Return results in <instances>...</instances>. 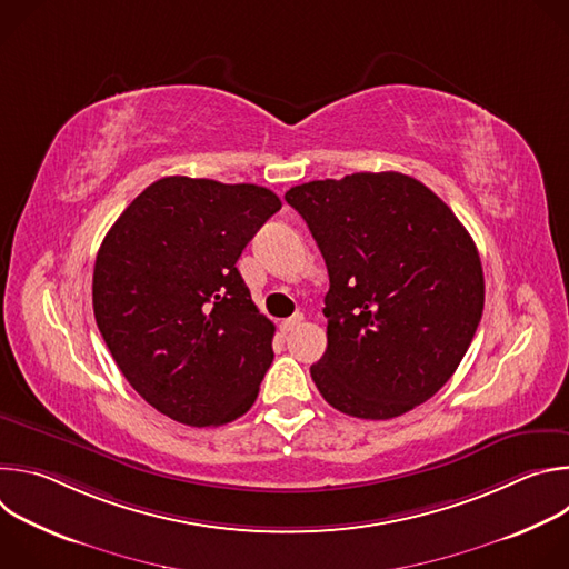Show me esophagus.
<instances>
[{
	"mask_svg": "<svg viewBox=\"0 0 569 569\" xmlns=\"http://www.w3.org/2000/svg\"><path fill=\"white\" fill-rule=\"evenodd\" d=\"M301 321H303V315H301V312H295L292 317H288V319H283V321H281V331H283V333H290L292 329H297V327H299Z\"/></svg>",
	"mask_w": 569,
	"mask_h": 569,
	"instance_id": "1",
	"label": "esophagus"
}]
</instances>
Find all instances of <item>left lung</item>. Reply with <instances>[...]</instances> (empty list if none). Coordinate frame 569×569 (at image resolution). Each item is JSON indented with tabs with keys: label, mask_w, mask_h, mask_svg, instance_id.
Listing matches in <instances>:
<instances>
[{
	"label": "left lung",
	"mask_w": 569,
	"mask_h": 569,
	"mask_svg": "<svg viewBox=\"0 0 569 569\" xmlns=\"http://www.w3.org/2000/svg\"><path fill=\"white\" fill-rule=\"evenodd\" d=\"M329 270L327 351L310 376L336 410L387 421L457 371L483 310L475 242L419 180L385 171L292 187Z\"/></svg>",
	"instance_id": "obj_1"
}]
</instances>
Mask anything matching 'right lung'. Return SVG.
Segmentation results:
<instances>
[{
    "label": "right lung",
    "mask_w": 569,
    "mask_h": 569,
    "mask_svg": "<svg viewBox=\"0 0 569 569\" xmlns=\"http://www.w3.org/2000/svg\"><path fill=\"white\" fill-rule=\"evenodd\" d=\"M279 209L266 187L171 176L143 189L103 238L97 327L157 412L204 428L254 405L274 358V323L236 261Z\"/></svg>",
    "instance_id": "right-lung-1"
}]
</instances>
